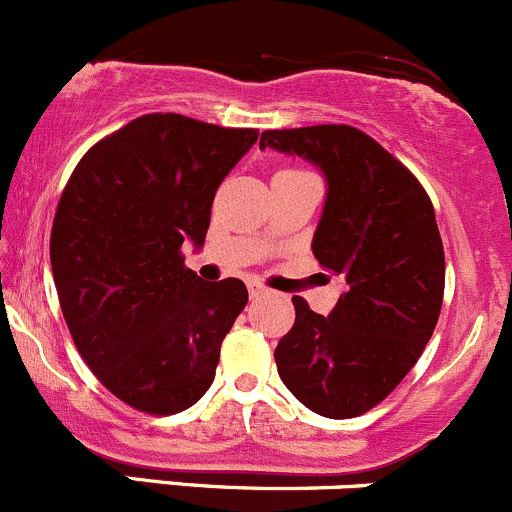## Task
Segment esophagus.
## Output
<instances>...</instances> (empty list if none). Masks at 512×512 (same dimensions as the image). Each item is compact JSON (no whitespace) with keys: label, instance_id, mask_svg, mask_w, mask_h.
Segmentation results:
<instances>
[{"label":"esophagus","instance_id":"esophagus-1","mask_svg":"<svg viewBox=\"0 0 512 512\" xmlns=\"http://www.w3.org/2000/svg\"><path fill=\"white\" fill-rule=\"evenodd\" d=\"M249 293H251V298H261V296H268V288L254 281V283H249Z\"/></svg>","mask_w":512,"mask_h":512}]
</instances>
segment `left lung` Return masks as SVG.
Returning <instances> with one entry per match:
<instances>
[{
  "label": "left lung",
  "instance_id": "obj_1",
  "mask_svg": "<svg viewBox=\"0 0 512 512\" xmlns=\"http://www.w3.org/2000/svg\"><path fill=\"white\" fill-rule=\"evenodd\" d=\"M266 146L326 174L311 249L346 281L328 318L293 296L296 323L273 351L278 376L318 416H363L416 366L438 323L445 254L433 204L421 181L356 126L268 129Z\"/></svg>",
  "mask_w": 512,
  "mask_h": 512
}]
</instances>
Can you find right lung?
<instances>
[{"mask_svg": "<svg viewBox=\"0 0 512 512\" xmlns=\"http://www.w3.org/2000/svg\"><path fill=\"white\" fill-rule=\"evenodd\" d=\"M256 139L144 114L96 141L64 186L49 239L59 306L91 373L136 411L174 416L214 383L249 291L204 283L181 246L204 244L216 189Z\"/></svg>", "mask_w": 512, "mask_h": 512, "instance_id": "1", "label": "right lung"}]
</instances>
